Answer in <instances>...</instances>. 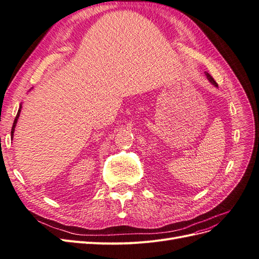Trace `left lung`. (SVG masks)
<instances>
[{"label":"left lung","instance_id":"obj_1","mask_svg":"<svg viewBox=\"0 0 259 259\" xmlns=\"http://www.w3.org/2000/svg\"><path fill=\"white\" fill-rule=\"evenodd\" d=\"M205 74H206V77H207V79H208V81L211 83V84H213L214 86H216V88H218V85H217V83L215 82V80L213 79V77H211L210 76V74L209 73H207V72H205Z\"/></svg>","mask_w":259,"mask_h":259}]
</instances>
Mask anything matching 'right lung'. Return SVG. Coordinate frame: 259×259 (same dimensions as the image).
<instances>
[{
	"instance_id": "add662e5",
	"label": "right lung",
	"mask_w": 259,
	"mask_h": 259,
	"mask_svg": "<svg viewBox=\"0 0 259 259\" xmlns=\"http://www.w3.org/2000/svg\"><path fill=\"white\" fill-rule=\"evenodd\" d=\"M20 111H21V105L19 106V109H18L17 115H16V117H15L14 123H13V127H12V132H11V136H12V139H13V137H14V132H15V127H16V124H17V121H18V117H19V115H20Z\"/></svg>"
}]
</instances>
